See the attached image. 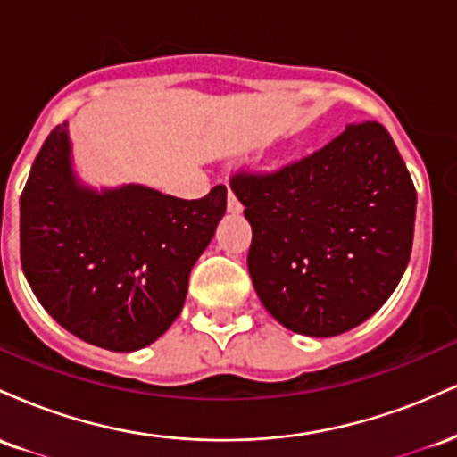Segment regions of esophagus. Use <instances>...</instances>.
Instances as JSON below:
<instances>
[{
	"mask_svg": "<svg viewBox=\"0 0 457 457\" xmlns=\"http://www.w3.org/2000/svg\"><path fill=\"white\" fill-rule=\"evenodd\" d=\"M228 211L234 214H238L240 211H243V204H240V199L236 197V193L232 191V188L228 191Z\"/></svg>",
	"mask_w": 457,
	"mask_h": 457,
	"instance_id": "34e87169",
	"label": "esophagus"
}]
</instances>
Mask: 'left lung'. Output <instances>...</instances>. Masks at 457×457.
Masks as SVG:
<instances>
[{"label":"left lung","mask_w":457,"mask_h":457,"mask_svg":"<svg viewBox=\"0 0 457 457\" xmlns=\"http://www.w3.org/2000/svg\"><path fill=\"white\" fill-rule=\"evenodd\" d=\"M229 187L253 229L249 275L283 327L333 337L385 305L412 251L417 191L382 124L353 122L312 154Z\"/></svg>","instance_id":"left-lung-1"}]
</instances>
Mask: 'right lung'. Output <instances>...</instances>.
I'll list each match as a JSON object with an SVG mask.
<instances>
[{"label": "right lung", "mask_w": 457, "mask_h": 457, "mask_svg": "<svg viewBox=\"0 0 457 457\" xmlns=\"http://www.w3.org/2000/svg\"><path fill=\"white\" fill-rule=\"evenodd\" d=\"M225 206L223 185L199 199L77 185L66 124H57L21 193V266L55 322L98 348L130 353L182 312L188 275Z\"/></svg>", "instance_id": "add662e5"}]
</instances>
